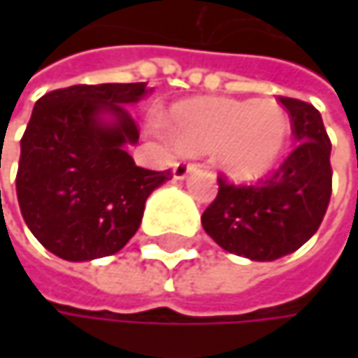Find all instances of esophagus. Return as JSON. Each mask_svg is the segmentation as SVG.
<instances>
[{
    "label": "esophagus",
    "instance_id": "34e87169",
    "mask_svg": "<svg viewBox=\"0 0 358 358\" xmlns=\"http://www.w3.org/2000/svg\"><path fill=\"white\" fill-rule=\"evenodd\" d=\"M195 167H197V163L179 161V163H175V167H173V177H175V179H185L187 175L193 171Z\"/></svg>",
    "mask_w": 358,
    "mask_h": 358
}]
</instances>
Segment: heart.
I'll return each mask as SVG.
<instances>
[{
  "mask_svg": "<svg viewBox=\"0 0 358 358\" xmlns=\"http://www.w3.org/2000/svg\"><path fill=\"white\" fill-rule=\"evenodd\" d=\"M171 129L189 151L215 153L235 181H257L281 161L291 119L277 101L197 97L173 107Z\"/></svg>",
  "mask_w": 358,
  "mask_h": 358,
  "instance_id": "1",
  "label": "heart"
}]
</instances>
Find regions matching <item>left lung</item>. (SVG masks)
Returning a JSON list of instances; mask_svg holds the SVG:
<instances>
[{
    "mask_svg": "<svg viewBox=\"0 0 358 358\" xmlns=\"http://www.w3.org/2000/svg\"><path fill=\"white\" fill-rule=\"evenodd\" d=\"M279 103L291 119L295 149L255 185H235L221 175L219 193L201 217L219 247L251 261H275L305 245L333 191L331 139L321 113L293 97H279Z\"/></svg>",
    "mask_w": 358,
    "mask_h": 358,
    "instance_id": "1",
    "label": "left lung"
}]
</instances>
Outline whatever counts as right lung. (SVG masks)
Instances as JSON below:
<instances>
[{
	"instance_id": "obj_1",
	"label": "right lung",
	"mask_w": 358,
	"mask_h": 358,
	"mask_svg": "<svg viewBox=\"0 0 358 358\" xmlns=\"http://www.w3.org/2000/svg\"><path fill=\"white\" fill-rule=\"evenodd\" d=\"M147 83L71 85L37 99L21 137L15 191L34 237L65 261L121 251L167 171L137 167L125 145L139 141L127 103ZM109 115L111 122H105Z\"/></svg>"
}]
</instances>
